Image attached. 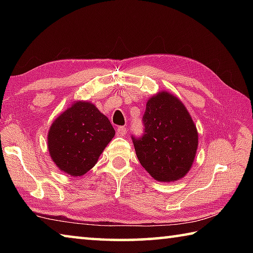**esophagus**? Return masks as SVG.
I'll list each match as a JSON object with an SVG mask.
<instances>
[{
  "label": "esophagus",
  "mask_w": 253,
  "mask_h": 253,
  "mask_svg": "<svg viewBox=\"0 0 253 253\" xmlns=\"http://www.w3.org/2000/svg\"><path fill=\"white\" fill-rule=\"evenodd\" d=\"M126 132H127V128L126 127L121 126V127L117 128V135L118 136H125Z\"/></svg>",
  "instance_id": "obj_1"
}]
</instances>
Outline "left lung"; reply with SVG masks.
I'll return each mask as SVG.
<instances>
[{
	"label": "left lung",
	"instance_id": "1",
	"mask_svg": "<svg viewBox=\"0 0 253 253\" xmlns=\"http://www.w3.org/2000/svg\"><path fill=\"white\" fill-rule=\"evenodd\" d=\"M143 124V135L131 136L143 168L160 182L185 176L194 162L199 135L183 102L168 91L158 92L147 101Z\"/></svg>",
	"mask_w": 253,
	"mask_h": 253
}]
</instances>
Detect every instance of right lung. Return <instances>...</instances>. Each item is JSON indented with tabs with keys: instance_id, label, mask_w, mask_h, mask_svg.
I'll return each instance as SVG.
<instances>
[{
	"instance_id": "add662e5",
	"label": "right lung",
	"mask_w": 253,
	"mask_h": 253,
	"mask_svg": "<svg viewBox=\"0 0 253 253\" xmlns=\"http://www.w3.org/2000/svg\"><path fill=\"white\" fill-rule=\"evenodd\" d=\"M115 136L109 119L88 101H75L48 132L50 156L60 170L81 176L91 169Z\"/></svg>"
}]
</instances>
